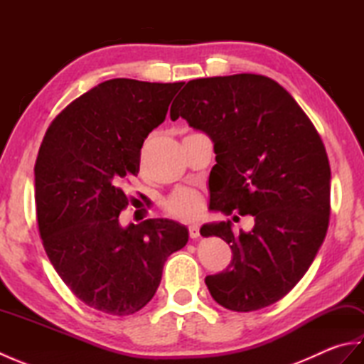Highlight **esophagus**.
I'll use <instances>...</instances> for the list:
<instances>
[{
  "mask_svg": "<svg viewBox=\"0 0 364 364\" xmlns=\"http://www.w3.org/2000/svg\"><path fill=\"white\" fill-rule=\"evenodd\" d=\"M189 236H191V239H197L200 236V227L197 225V223H194V225H189Z\"/></svg>",
  "mask_w": 364,
  "mask_h": 364,
  "instance_id": "1",
  "label": "esophagus"
}]
</instances>
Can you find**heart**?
Masks as SVG:
<instances>
[{"mask_svg":"<svg viewBox=\"0 0 364 364\" xmlns=\"http://www.w3.org/2000/svg\"><path fill=\"white\" fill-rule=\"evenodd\" d=\"M164 208L168 214L178 219H192L202 211L203 198L194 189L180 188L167 197Z\"/></svg>","mask_w":364,"mask_h":364,"instance_id":"b5f03b06","label":"heart"}]
</instances>
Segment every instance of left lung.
<instances>
[{
  "label": "left lung",
  "instance_id": "1",
  "mask_svg": "<svg viewBox=\"0 0 364 364\" xmlns=\"http://www.w3.org/2000/svg\"><path fill=\"white\" fill-rule=\"evenodd\" d=\"M170 119L181 117L214 144L210 208L250 214V231L211 222L233 259L205 283L213 299L247 313L275 304L306 274L326 239L330 164L321 136L289 92L267 76L241 73L189 81Z\"/></svg>",
  "mask_w": 364,
  "mask_h": 364
}]
</instances>
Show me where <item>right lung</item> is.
<instances>
[{"mask_svg": "<svg viewBox=\"0 0 364 364\" xmlns=\"http://www.w3.org/2000/svg\"><path fill=\"white\" fill-rule=\"evenodd\" d=\"M183 82L115 78L68 105L50 125L34 167L37 223L58 275L84 304L128 316L153 299L162 267L188 244L168 219L120 225L141 149Z\"/></svg>", "mask_w": 364, "mask_h": 364, "instance_id": "right-lung-1", "label": "right lung"}]
</instances>
